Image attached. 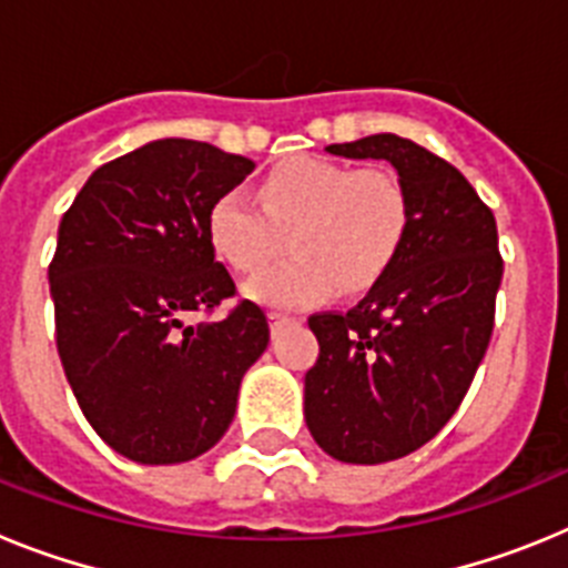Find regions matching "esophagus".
Wrapping results in <instances>:
<instances>
[{"label": "esophagus", "mask_w": 568, "mask_h": 568, "mask_svg": "<svg viewBox=\"0 0 568 568\" xmlns=\"http://www.w3.org/2000/svg\"><path fill=\"white\" fill-rule=\"evenodd\" d=\"M267 318H270V329H273V333H278L281 327H287L290 321H295L293 315H287V313H278V310H270V313H267Z\"/></svg>", "instance_id": "1"}]
</instances>
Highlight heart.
Here are the masks:
<instances>
[{
    "instance_id": "1",
    "label": "heart",
    "mask_w": 568,
    "mask_h": 568,
    "mask_svg": "<svg viewBox=\"0 0 568 568\" xmlns=\"http://www.w3.org/2000/svg\"><path fill=\"white\" fill-rule=\"evenodd\" d=\"M409 227V195L393 170L295 155L264 175L258 199L233 187L207 215L210 244L230 267L255 273L278 255L284 233L293 258L247 281L264 304H313L335 287L358 293L389 270Z\"/></svg>"
}]
</instances>
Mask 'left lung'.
Masks as SVG:
<instances>
[{"label": "left lung", "instance_id": "left-lung-1", "mask_svg": "<svg viewBox=\"0 0 568 568\" xmlns=\"http://www.w3.org/2000/svg\"><path fill=\"white\" fill-rule=\"evenodd\" d=\"M327 150L393 164L409 227L353 310L310 315L321 349L304 378V418L333 458L386 464L433 440L478 373L504 275L498 227L464 173L409 139L378 133Z\"/></svg>", "mask_w": 568, "mask_h": 568}]
</instances>
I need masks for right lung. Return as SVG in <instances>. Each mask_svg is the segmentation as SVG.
Masks as SVG:
<instances>
[{
    "mask_svg": "<svg viewBox=\"0 0 568 568\" xmlns=\"http://www.w3.org/2000/svg\"><path fill=\"white\" fill-rule=\"evenodd\" d=\"M255 170L193 139H159L93 170L48 267L57 349L84 418L139 464H182L222 440L267 315L235 295L207 215ZM193 314L205 318L189 324Z\"/></svg>",
    "mask_w": 568,
    "mask_h": 568,
    "instance_id": "right-lung-1",
    "label": "right lung"
}]
</instances>
